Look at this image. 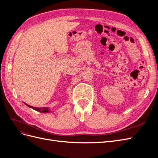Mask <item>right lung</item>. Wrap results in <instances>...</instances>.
Listing matches in <instances>:
<instances>
[{"label": "right lung", "instance_id": "right-lung-1", "mask_svg": "<svg viewBox=\"0 0 158 158\" xmlns=\"http://www.w3.org/2000/svg\"><path fill=\"white\" fill-rule=\"evenodd\" d=\"M26 106H27V107H30V108H31V109H34V110H35V111H38V112H40V113H51L52 111H50V109H49V107H44V108H41V107H32V106H29V105H27V103H25Z\"/></svg>", "mask_w": 158, "mask_h": 158}]
</instances>
